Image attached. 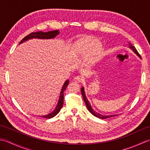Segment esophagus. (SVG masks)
Instances as JSON below:
<instances>
[{"instance_id": "1", "label": "esophagus", "mask_w": 150, "mask_h": 150, "mask_svg": "<svg viewBox=\"0 0 150 150\" xmlns=\"http://www.w3.org/2000/svg\"><path fill=\"white\" fill-rule=\"evenodd\" d=\"M73 80H74L76 82H81L82 81V79L80 76H75L73 78Z\"/></svg>"}]
</instances>
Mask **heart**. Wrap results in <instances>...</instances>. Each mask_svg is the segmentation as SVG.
<instances>
[{
    "mask_svg": "<svg viewBox=\"0 0 150 150\" xmlns=\"http://www.w3.org/2000/svg\"><path fill=\"white\" fill-rule=\"evenodd\" d=\"M75 50L82 55H89L93 52L94 55L90 58L91 62H95L99 58L102 53V47L96 39L88 37L86 39L79 40L75 44Z\"/></svg>",
    "mask_w": 150,
    "mask_h": 150,
    "instance_id": "1",
    "label": "heart"
}]
</instances>
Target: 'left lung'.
I'll return each instance as SVG.
<instances>
[{"label":"left lung","mask_w":150,"mask_h":150,"mask_svg":"<svg viewBox=\"0 0 150 150\" xmlns=\"http://www.w3.org/2000/svg\"><path fill=\"white\" fill-rule=\"evenodd\" d=\"M129 45L130 48H131V49L133 51V52H134L137 54V55L138 56L140 57L139 53V52H137V50H136L135 47L134 46H132V44L131 43H130V42H129ZM81 93H82V97H83V98H84V100L85 103H86V106H87L88 110H89V111H90V112L91 114H93L94 116L97 117H98V118H100V119H107V118H110V117H114V116H117V115H108V116H106V115H101V114H99V113H97V112H95V111L91 108V106L90 104L89 103L88 100L87 99L86 97V95H85V93H84V88H83V87H82V88H81Z\"/></svg>","instance_id":"1"}]
</instances>
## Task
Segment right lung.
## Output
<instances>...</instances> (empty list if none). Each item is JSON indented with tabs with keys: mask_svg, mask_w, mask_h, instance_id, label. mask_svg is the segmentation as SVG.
Here are the masks:
<instances>
[{
	"mask_svg": "<svg viewBox=\"0 0 150 150\" xmlns=\"http://www.w3.org/2000/svg\"><path fill=\"white\" fill-rule=\"evenodd\" d=\"M59 33L60 32L59 30H55V31H48V32H43V31H37V32H32L30 34L28 35L27 36L25 37L24 39L21 41L20 44L23 42H24V41L28 40L31 39H33V38H37V39H52V38L55 37L57 35L59 34ZM68 83H69V81L67 80L64 82V84L61 91H60V93L58 104H57L55 109L54 110V111L52 113H51L48 115H46L41 116V117L46 118V119H51V118L55 117L57 113H59L60 109H61L63 106V103H64V91L66 90V88H67V86H68Z\"/></svg>",
	"mask_w": 150,
	"mask_h": 150,
	"instance_id": "right-lung-1",
	"label": "right lung"
}]
</instances>
